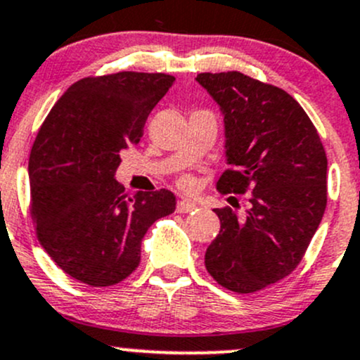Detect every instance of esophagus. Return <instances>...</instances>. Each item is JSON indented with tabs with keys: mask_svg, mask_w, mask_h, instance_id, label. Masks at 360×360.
Wrapping results in <instances>:
<instances>
[{
	"mask_svg": "<svg viewBox=\"0 0 360 360\" xmlns=\"http://www.w3.org/2000/svg\"><path fill=\"white\" fill-rule=\"evenodd\" d=\"M196 205L193 203V201H186V200H183V201H179V203H177V212L179 213H189V212H195L196 210Z\"/></svg>",
	"mask_w": 360,
	"mask_h": 360,
	"instance_id": "esophagus-1",
	"label": "esophagus"
}]
</instances>
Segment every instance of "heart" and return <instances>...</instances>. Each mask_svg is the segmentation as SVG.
Segmentation results:
<instances>
[{
  "mask_svg": "<svg viewBox=\"0 0 360 360\" xmlns=\"http://www.w3.org/2000/svg\"><path fill=\"white\" fill-rule=\"evenodd\" d=\"M177 186L183 189L184 193H193L196 191V188H198V181H196L195 176H181L179 179H177Z\"/></svg>",
  "mask_w": 360,
  "mask_h": 360,
  "instance_id": "obj_1",
  "label": "heart"
}]
</instances>
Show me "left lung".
<instances>
[{"instance_id": "1", "label": "left lung", "mask_w": 360, "mask_h": 360, "mask_svg": "<svg viewBox=\"0 0 360 360\" xmlns=\"http://www.w3.org/2000/svg\"><path fill=\"white\" fill-rule=\"evenodd\" d=\"M200 85L220 105L225 155L222 195H248L238 215L215 208L220 232L205 252L219 285L251 294L297 268L326 208V152L313 121L278 86L239 71L200 73Z\"/></svg>"}]
</instances>
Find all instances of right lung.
Here are the masks:
<instances>
[{"mask_svg": "<svg viewBox=\"0 0 360 360\" xmlns=\"http://www.w3.org/2000/svg\"><path fill=\"white\" fill-rule=\"evenodd\" d=\"M174 82L140 71L82 78L39 128L29 159L30 217L41 246L78 282L110 287L128 278L150 225L176 210L169 189L129 195L114 179L121 153L138 145Z\"/></svg>", "mask_w": 360, "mask_h": 360, "instance_id": "1", "label": "right lung"}]
</instances>
